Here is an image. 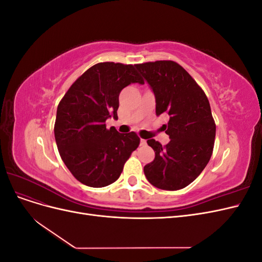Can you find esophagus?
<instances>
[{
  "instance_id": "34e87169",
  "label": "esophagus",
  "mask_w": 262,
  "mask_h": 262,
  "mask_svg": "<svg viewBox=\"0 0 262 262\" xmlns=\"http://www.w3.org/2000/svg\"><path fill=\"white\" fill-rule=\"evenodd\" d=\"M140 144H141V145H146V140H144V139H141V141H140Z\"/></svg>"
}]
</instances>
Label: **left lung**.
Segmentation results:
<instances>
[{"label":"left lung","instance_id":"1","mask_svg":"<svg viewBox=\"0 0 262 262\" xmlns=\"http://www.w3.org/2000/svg\"><path fill=\"white\" fill-rule=\"evenodd\" d=\"M155 95L156 115L168 114L164 124L169 143L154 139L147 144L155 158L144 166L147 180L163 190H179L200 175L212 156L215 122L210 102L187 71L173 61H155L134 66Z\"/></svg>","mask_w":262,"mask_h":262}]
</instances>
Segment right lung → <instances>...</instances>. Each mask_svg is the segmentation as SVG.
<instances>
[{"instance_id":"1","label":"right lung","mask_w":262,"mask_h":262,"mask_svg":"<svg viewBox=\"0 0 262 262\" xmlns=\"http://www.w3.org/2000/svg\"><path fill=\"white\" fill-rule=\"evenodd\" d=\"M131 83L143 84L132 64L101 62L71 85L59 102L54 138L60 156L83 185L106 187L120 177L124 163L140 144L136 132L107 129L118 119L119 94Z\"/></svg>"}]
</instances>
